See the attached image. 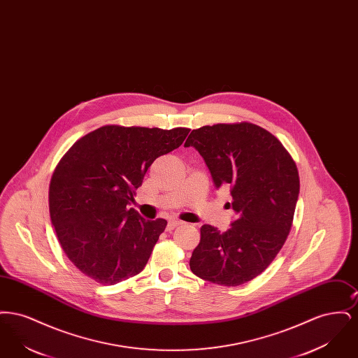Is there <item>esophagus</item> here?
<instances>
[{"mask_svg": "<svg viewBox=\"0 0 358 358\" xmlns=\"http://www.w3.org/2000/svg\"><path fill=\"white\" fill-rule=\"evenodd\" d=\"M181 224H184L182 222H180V220H176V219H171V220H169V222H168V231H171V229H174L176 227H178V225H181Z\"/></svg>", "mask_w": 358, "mask_h": 358, "instance_id": "34e87169", "label": "esophagus"}]
</instances>
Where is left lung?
I'll return each instance as SVG.
<instances>
[{
    "mask_svg": "<svg viewBox=\"0 0 358 358\" xmlns=\"http://www.w3.org/2000/svg\"><path fill=\"white\" fill-rule=\"evenodd\" d=\"M185 146L204 158L216 187H231L236 220L220 234L204 224L189 266L199 278L227 287L263 273L289 236L299 174L280 141L250 123H217L196 129Z\"/></svg>",
    "mask_w": 358,
    "mask_h": 358,
    "instance_id": "obj_1",
    "label": "left lung"
}]
</instances>
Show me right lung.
I'll return each mask as SVG.
<instances>
[{
	"label": "right lung",
	"instance_id": "1",
	"mask_svg": "<svg viewBox=\"0 0 358 358\" xmlns=\"http://www.w3.org/2000/svg\"><path fill=\"white\" fill-rule=\"evenodd\" d=\"M189 131L106 124L62 157L50 182V215L80 273L111 286L143 270L168 222L145 220L127 204L154 159L180 148Z\"/></svg>",
	"mask_w": 358,
	"mask_h": 358
}]
</instances>
